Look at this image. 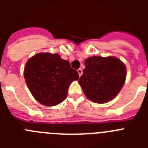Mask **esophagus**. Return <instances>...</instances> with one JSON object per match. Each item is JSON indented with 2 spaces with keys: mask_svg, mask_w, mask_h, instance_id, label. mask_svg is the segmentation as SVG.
I'll return each mask as SVG.
<instances>
[{
  "mask_svg": "<svg viewBox=\"0 0 148 148\" xmlns=\"http://www.w3.org/2000/svg\"><path fill=\"white\" fill-rule=\"evenodd\" d=\"M78 75H79V76L81 77V75H82V73H83V72H82V69H78Z\"/></svg>",
  "mask_w": 148,
  "mask_h": 148,
  "instance_id": "1",
  "label": "esophagus"
}]
</instances>
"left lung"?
Here are the masks:
<instances>
[{"instance_id":"1","label":"left lung","mask_w":148,"mask_h":148,"mask_svg":"<svg viewBox=\"0 0 148 148\" xmlns=\"http://www.w3.org/2000/svg\"><path fill=\"white\" fill-rule=\"evenodd\" d=\"M84 65V74L78 83L86 96L99 104L116 97L126 78L124 63L114 57L92 56L85 60Z\"/></svg>"}]
</instances>
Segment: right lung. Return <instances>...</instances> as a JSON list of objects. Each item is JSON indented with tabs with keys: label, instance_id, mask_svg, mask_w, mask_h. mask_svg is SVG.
I'll return each instance as SVG.
<instances>
[{
	"label": "right lung",
	"instance_id": "right-lung-1",
	"mask_svg": "<svg viewBox=\"0 0 148 148\" xmlns=\"http://www.w3.org/2000/svg\"><path fill=\"white\" fill-rule=\"evenodd\" d=\"M24 78L36 100L46 106H56L66 99L68 88L79 75L70 62L58 54L38 53L28 60Z\"/></svg>",
	"mask_w": 148,
	"mask_h": 148
}]
</instances>
